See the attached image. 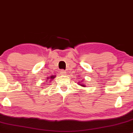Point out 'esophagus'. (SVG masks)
<instances>
[{"mask_svg":"<svg viewBox=\"0 0 133 133\" xmlns=\"http://www.w3.org/2000/svg\"><path fill=\"white\" fill-rule=\"evenodd\" d=\"M60 74H61V75H62V76H64V75H65V74H66V71H64V70H61L60 71Z\"/></svg>","mask_w":133,"mask_h":133,"instance_id":"1","label":"esophagus"}]
</instances>
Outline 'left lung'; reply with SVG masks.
I'll return each mask as SVG.
<instances>
[{
    "label": "left lung",
    "instance_id": "obj_1",
    "mask_svg": "<svg viewBox=\"0 0 133 133\" xmlns=\"http://www.w3.org/2000/svg\"><path fill=\"white\" fill-rule=\"evenodd\" d=\"M82 82H84L85 83V82L83 81L82 80V81H81V82H78V84L80 85V86H81L82 87H86V85H85V84L82 83Z\"/></svg>",
    "mask_w": 133,
    "mask_h": 133
}]
</instances>
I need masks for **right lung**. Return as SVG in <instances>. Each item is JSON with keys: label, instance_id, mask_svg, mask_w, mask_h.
I'll return each instance as SVG.
<instances>
[{"label": "right lung", "instance_id": "add662e5", "mask_svg": "<svg viewBox=\"0 0 133 133\" xmlns=\"http://www.w3.org/2000/svg\"><path fill=\"white\" fill-rule=\"evenodd\" d=\"M55 77H56V76H51V77H47V78L45 79V80H46V81H46V83H47V82H48L49 81L51 82L52 80H53L54 78H55Z\"/></svg>", "mask_w": 133, "mask_h": 133}]
</instances>
